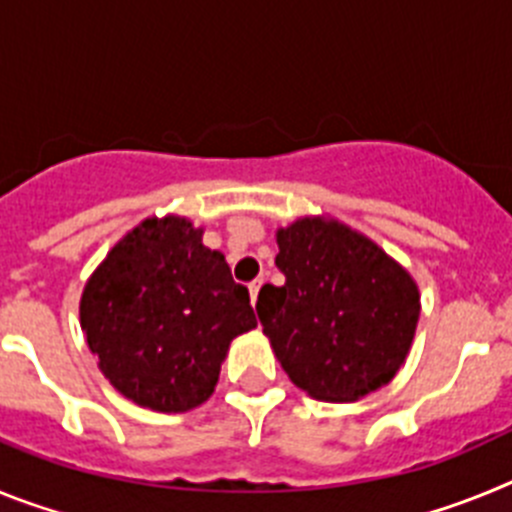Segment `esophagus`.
<instances>
[{"mask_svg":"<svg viewBox=\"0 0 512 512\" xmlns=\"http://www.w3.org/2000/svg\"><path fill=\"white\" fill-rule=\"evenodd\" d=\"M261 284H264V279H253V282L248 284V292H251V302H253V305H256V297H259Z\"/></svg>","mask_w":512,"mask_h":512,"instance_id":"obj_1","label":"esophagus"}]
</instances>
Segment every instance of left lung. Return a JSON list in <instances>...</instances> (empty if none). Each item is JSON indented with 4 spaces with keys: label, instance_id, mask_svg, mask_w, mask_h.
<instances>
[{
    "label": "left lung",
    "instance_id": "1",
    "mask_svg": "<svg viewBox=\"0 0 512 512\" xmlns=\"http://www.w3.org/2000/svg\"><path fill=\"white\" fill-rule=\"evenodd\" d=\"M282 287L256 312L289 379L315 400L354 402L390 382L415 336L420 295L377 243L305 217L277 233Z\"/></svg>",
    "mask_w": 512,
    "mask_h": 512
}]
</instances>
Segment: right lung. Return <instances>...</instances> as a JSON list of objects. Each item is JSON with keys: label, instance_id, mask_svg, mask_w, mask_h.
Segmentation results:
<instances>
[{"label": "right lung", "instance_id": "add662e5", "mask_svg": "<svg viewBox=\"0 0 512 512\" xmlns=\"http://www.w3.org/2000/svg\"><path fill=\"white\" fill-rule=\"evenodd\" d=\"M253 325L248 289L223 253L174 215L125 235L81 295V328L104 377L158 413L205 402L230 341Z\"/></svg>", "mask_w": 512, "mask_h": 512}]
</instances>
